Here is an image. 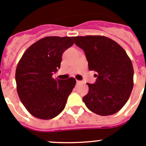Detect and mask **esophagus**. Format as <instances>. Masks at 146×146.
<instances>
[{"instance_id": "obj_1", "label": "esophagus", "mask_w": 146, "mask_h": 146, "mask_svg": "<svg viewBox=\"0 0 146 146\" xmlns=\"http://www.w3.org/2000/svg\"><path fill=\"white\" fill-rule=\"evenodd\" d=\"M76 83H77V84H81V83H82V81H78V80H77V81H76Z\"/></svg>"}]
</instances>
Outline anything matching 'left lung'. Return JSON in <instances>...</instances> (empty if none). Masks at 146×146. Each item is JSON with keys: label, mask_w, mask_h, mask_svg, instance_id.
Wrapping results in <instances>:
<instances>
[{"label": "left lung", "mask_w": 146, "mask_h": 146, "mask_svg": "<svg viewBox=\"0 0 146 146\" xmlns=\"http://www.w3.org/2000/svg\"><path fill=\"white\" fill-rule=\"evenodd\" d=\"M75 44L86 54L95 83L87 84L89 92L83 98L86 107L100 115L117 113L126 104L133 89L134 70L124 49L102 35L73 37Z\"/></svg>", "instance_id": "obj_1"}]
</instances>
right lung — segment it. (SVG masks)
Wrapping results in <instances>:
<instances>
[{
	"instance_id": "add662e5",
	"label": "right lung",
	"mask_w": 146,
	"mask_h": 146,
	"mask_svg": "<svg viewBox=\"0 0 146 146\" xmlns=\"http://www.w3.org/2000/svg\"><path fill=\"white\" fill-rule=\"evenodd\" d=\"M73 44V37L43 38L29 47L18 62V95L27 111L38 119H53L65 108L76 79H54L52 75L60 68L63 52Z\"/></svg>"
}]
</instances>
